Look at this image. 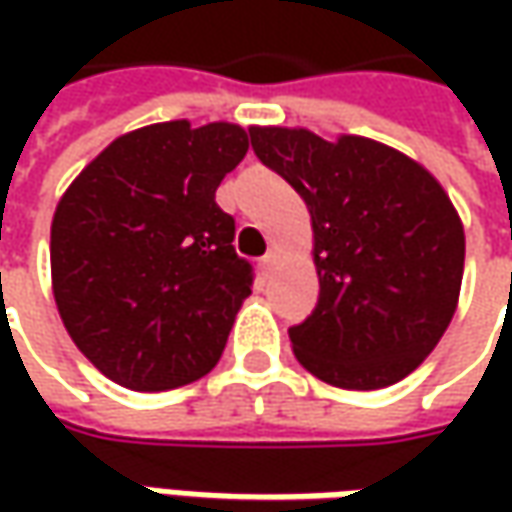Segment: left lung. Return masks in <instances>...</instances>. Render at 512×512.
I'll use <instances>...</instances> for the list:
<instances>
[{
  "label": "left lung",
  "instance_id": "obj_1",
  "mask_svg": "<svg viewBox=\"0 0 512 512\" xmlns=\"http://www.w3.org/2000/svg\"><path fill=\"white\" fill-rule=\"evenodd\" d=\"M247 148V130L230 122H159L110 142L59 199L53 299L110 382L159 393L222 359L253 267L236 253L216 187Z\"/></svg>",
  "mask_w": 512,
  "mask_h": 512
}]
</instances>
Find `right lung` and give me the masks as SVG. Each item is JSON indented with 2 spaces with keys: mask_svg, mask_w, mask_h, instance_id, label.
<instances>
[{
  "mask_svg": "<svg viewBox=\"0 0 512 512\" xmlns=\"http://www.w3.org/2000/svg\"><path fill=\"white\" fill-rule=\"evenodd\" d=\"M256 156L305 199L319 299L290 327L299 364L344 390L402 382L450 325L464 227L442 185L379 142L265 128Z\"/></svg>",
  "mask_w": 512,
  "mask_h": 512,
  "instance_id": "1",
  "label": "right lung"
}]
</instances>
